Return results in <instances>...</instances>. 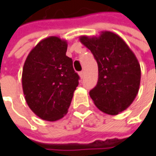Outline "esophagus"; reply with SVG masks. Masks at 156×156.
<instances>
[{
  "mask_svg": "<svg viewBox=\"0 0 156 156\" xmlns=\"http://www.w3.org/2000/svg\"><path fill=\"white\" fill-rule=\"evenodd\" d=\"M79 75H80V77L82 79V78L84 77V72H83V71H81V72L79 73Z\"/></svg>",
  "mask_w": 156,
  "mask_h": 156,
  "instance_id": "34e87169",
  "label": "esophagus"
}]
</instances>
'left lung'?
I'll return each mask as SVG.
<instances>
[{
    "label": "left lung",
    "instance_id": "8db88e82",
    "mask_svg": "<svg viewBox=\"0 0 156 156\" xmlns=\"http://www.w3.org/2000/svg\"><path fill=\"white\" fill-rule=\"evenodd\" d=\"M98 64V81L90 90L94 103L105 114L116 115L135 99L141 82V67L127 43L116 34L80 37Z\"/></svg>",
    "mask_w": 156,
    "mask_h": 156
}]
</instances>
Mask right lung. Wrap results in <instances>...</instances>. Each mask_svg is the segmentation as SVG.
I'll list each match as a JSON object with an SVG mask.
<instances>
[{
	"mask_svg": "<svg viewBox=\"0 0 156 156\" xmlns=\"http://www.w3.org/2000/svg\"><path fill=\"white\" fill-rule=\"evenodd\" d=\"M67 41L41 40L28 54L22 69V89L29 108L42 120L55 122L69 109L79 75L66 55Z\"/></svg>",
	"mask_w": 156,
	"mask_h": 156,
	"instance_id": "add662e5",
	"label": "right lung"
}]
</instances>
